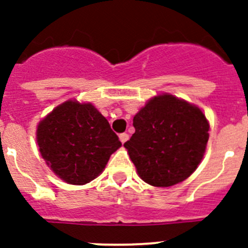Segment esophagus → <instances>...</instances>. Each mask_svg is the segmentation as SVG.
<instances>
[{
  "label": "esophagus",
  "instance_id": "obj_1",
  "mask_svg": "<svg viewBox=\"0 0 248 248\" xmlns=\"http://www.w3.org/2000/svg\"><path fill=\"white\" fill-rule=\"evenodd\" d=\"M119 139H120V141H122V144L126 143V140L129 139V135L126 134V133H123V134L119 135Z\"/></svg>",
  "mask_w": 248,
  "mask_h": 248
}]
</instances>
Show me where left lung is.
Listing matches in <instances>:
<instances>
[{"mask_svg":"<svg viewBox=\"0 0 248 248\" xmlns=\"http://www.w3.org/2000/svg\"><path fill=\"white\" fill-rule=\"evenodd\" d=\"M124 144L143 181L169 187L186 180L202 161L210 124L198 105L171 95L150 98L133 119Z\"/></svg>","mask_w":248,"mask_h":248,"instance_id":"8db88e82","label":"left lung"}]
</instances>
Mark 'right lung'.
Returning <instances> with one entry per match:
<instances>
[{"instance_id": "add662e5", "label": "right lung", "mask_w": 248, "mask_h": 248, "mask_svg": "<svg viewBox=\"0 0 248 248\" xmlns=\"http://www.w3.org/2000/svg\"><path fill=\"white\" fill-rule=\"evenodd\" d=\"M36 140L48 168L71 185L99 176L122 146L108 120L92 103L65 100L38 123Z\"/></svg>"}]
</instances>
